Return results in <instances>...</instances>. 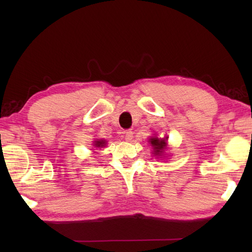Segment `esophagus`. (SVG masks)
<instances>
[{
	"label": "esophagus",
	"mask_w": 252,
	"mask_h": 252,
	"mask_svg": "<svg viewBox=\"0 0 252 252\" xmlns=\"http://www.w3.org/2000/svg\"><path fill=\"white\" fill-rule=\"evenodd\" d=\"M133 134H134V133H133L132 130H126V131L125 132V138H126V142L132 141Z\"/></svg>",
	"instance_id": "esophagus-1"
}]
</instances>
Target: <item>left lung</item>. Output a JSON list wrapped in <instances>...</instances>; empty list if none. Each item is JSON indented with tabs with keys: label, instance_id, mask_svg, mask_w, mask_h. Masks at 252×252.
I'll list each match as a JSON object with an SVG mask.
<instances>
[{
	"label": "left lung",
	"instance_id": "obj_1",
	"mask_svg": "<svg viewBox=\"0 0 252 252\" xmlns=\"http://www.w3.org/2000/svg\"><path fill=\"white\" fill-rule=\"evenodd\" d=\"M149 141H151V144L155 149V155H161L162 152L164 151L165 146H167V142H165L163 138L162 140H159L157 137H153Z\"/></svg>",
	"mask_w": 252,
	"mask_h": 252
}]
</instances>
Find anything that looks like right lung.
<instances>
[{"label": "right lung", "mask_w": 252, "mask_h": 252, "mask_svg": "<svg viewBox=\"0 0 252 252\" xmlns=\"http://www.w3.org/2000/svg\"><path fill=\"white\" fill-rule=\"evenodd\" d=\"M94 145L96 147H103L105 145V141H96Z\"/></svg>", "instance_id": "right-lung-1"}]
</instances>
